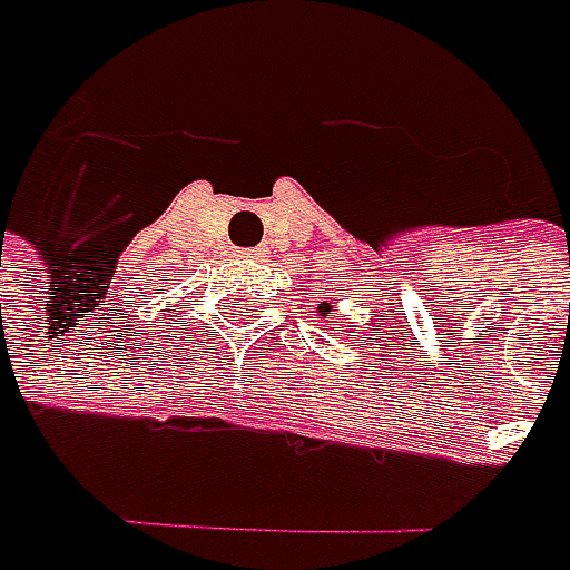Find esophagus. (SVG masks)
Segmentation results:
<instances>
[{"label": "esophagus", "instance_id": "34e87169", "mask_svg": "<svg viewBox=\"0 0 570 570\" xmlns=\"http://www.w3.org/2000/svg\"><path fill=\"white\" fill-rule=\"evenodd\" d=\"M247 256H250V259H256V256H259V253H256V250H247Z\"/></svg>", "mask_w": 570, "mask_h": 570}]
</instances>
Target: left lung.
<instances>
[{
  "mask_svg": "<svg viewBox=\"0 0 570 570\" xmlns=\"http://www.w3.org/2000/svg\"><path fill=\"white\" fill-rule=\"evenodd\" d=\"M330 311H333V304L320 301V307H317V311H314V314H317V317H330ZM330 323H333V320H330ZM390 333H393V330H390Z\"/></svg>",
  "mask_w": 570,
  "mask_h": 570,
  "instance_id": "left-lung-1",
  "label": "left lung"
}]
</instances>
